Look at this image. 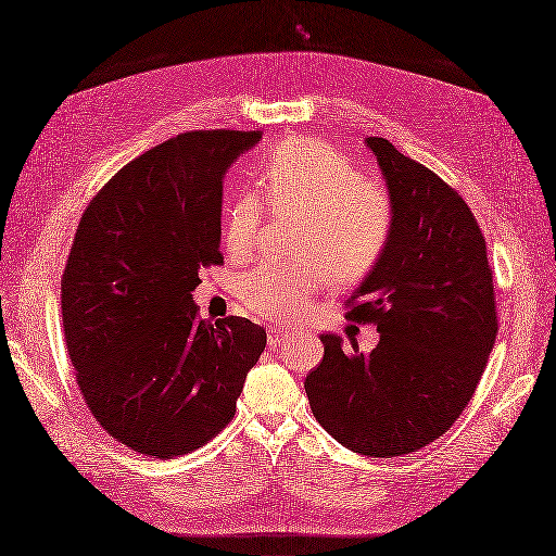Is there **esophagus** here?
Wrapping results in <instances>:
<instances>
[{
	"label": "esophagus",
	"instance_id": "esophagus-1",
	"mask_svg": "<svg viewBox=\"0 0 556 556\" xmlns=\"http://www.w3.org/2000/svg\"><path fill=\"white\" fill-rule=\"evenodd\" d=\"M294 332L289 330V328H280V326H271L269 328V337H267V341H269V349H276V346H280V343H285L289 337H292Z\"/></svg>",
	"mask_w": 556,
	"mask_h": 556
}]
</instances>
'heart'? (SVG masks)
Listing matches in <instances>:
<instances>
[{
    "label": "heart",
    "instance_id": "heart-1",
    "mask_svg": "<svg viewBox=\"0 0 556 556\" xmlns=\"http://www.w3.org/2000/svg\"><path fill=\"white\" fill-rule=\"evenodd\" d=\"M264 201L274 210L301 213L296 264L262 262L240 282L249 312L271 321L303 316L328 280L355 282L374 271L393 232V201L387 188L366 178L337 147L319 138H289L255 169ZM267 207L253 192L224 205V244L247 260L257 249Z\"/></svg>",
    "mask_w": 556,
    "mask_h": 556
}]
</instances>
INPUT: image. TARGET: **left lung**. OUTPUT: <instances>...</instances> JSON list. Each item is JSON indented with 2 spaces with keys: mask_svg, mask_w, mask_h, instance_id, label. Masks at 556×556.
Masks as SVG:
<instances>
[{
  "mask_svg": "<svg viewBox=\"0 0 556 556\" xmlns=\"http://www.w3.org/2000/svg\"><path fill=\"white\" fill-rule=\"evenodd\" d=\"M393 201V232L349 299V319L378 326L364 355L321 334L305 378L312 414L349 451L401 457L459 418L497 334L486 242L466 201L384 138H366Z\"/></svg>",
  "mask_w": 556,
  "mask_h": 556,
  "instance_id": "left-lung-1",
  "label": "left lung"
}]
</instances>
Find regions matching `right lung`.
<instances>
[{"label": "right lung", "instance_id": "add662e5", "mask_svg": "<svg viewBox=\"0 0 556 556\" xmlns=\"http://www.w3.org/2000/svg\"><path fill=\"white\" fill-rule=\"evenodd\" d=\"M260 130H192L122 167L78 222L61 282L67 353L99 426L153 459L192 453L235 416L267 332L199 319L222 264L224 174Z\"/></svg>", "mask_w": 556, "mask_h": 556}]
</instances>
